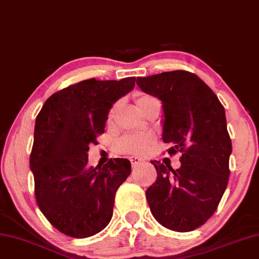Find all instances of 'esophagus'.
Returning <instances> with one entry per match:
<instances>
[{"label":"esophagus","mask_w":259,"mask_h":259,"mask_svg":"<svg viewBox=\"0 0 259 259\" xmlns=\"http://www.w3.org/2000/svg\"><path fill=\"white\" fill-rule=\"evenodd\" d=\"M130 161H131V165H133V167H137L143 162V160L138 157H130Z\"/></svg>","instance_id":"obj_1"}]
</instances>
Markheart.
Returning a JSON list of instances; mask_svg holds the SVG:
<instances>
[{"label": "heart", "mask_w": 259, "mask_h": 259, "mask_svg": "<svg viewBox=\"0 0 259 259\" xmlns=\"http://www.w3.org/2000/svg\"><path fill=\"white\" fill-rule=\"evenodd\" d=\"M136 104L143 113H146L152 106L159 104L158 99L154 97L149 96V94H142L137 97ZM117 105L110 109L109 117H112L115 110H116ZM155 143V135L153 133H144V134H128L121 137L115 143V150L118 153L123 154H133V155H145L151 151L152 146Z\"/></svg>", "instance_id": "heart-1"}]
</instances>
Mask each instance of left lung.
<instances>
[{
    "instance_id": "8db88e82",
    "label": "left lung",
    "mask_w": 259,
    "mask_h": 259,
    "mask_svg": "<svg viewBox=\"0 0 259 259\" xmlns=\"http://www.w3.org/2000/svg\"><path fill=\"white\" fill-rule=\"evenodd\" d=\"M143 92L162 101V141L170 155L181 153L173 169L157 160L158 178L146 190L151 212L163 227L190 232L215 212L229 179L232 142L225 108L195 73L175 70L137 77Z\"/></svg>"
}]
</instances>
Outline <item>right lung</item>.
<instances>
[{"label": "right lung", "instance_id": "obj_1", "mask_svg": "<svg viewBox=\"0 0 259 259\" xmlns=\"http://www.w3.org/2000/svg\"><path fill=\"white\" fill-rule=\"evenodd\" d=\"M135 77L81 80L52 94L35 118L30 168L42 214L65 235L101 232L113 215L117 188L131 173L128 159L89 167L90 144L104 134L113 104L129 93Z\"/></svg>", "mask_w": 259, "mask_h": 259}]
</instances>
